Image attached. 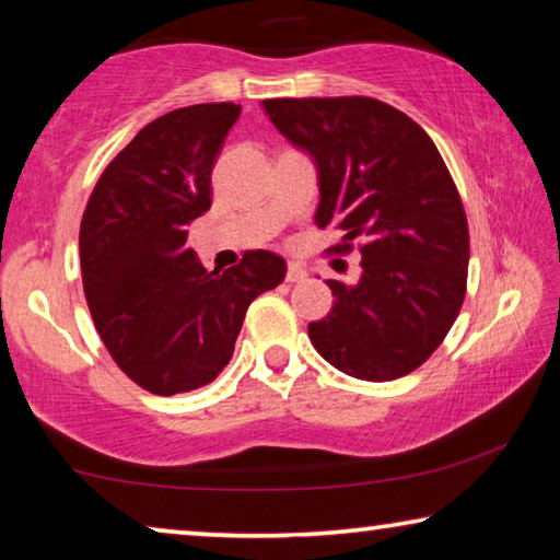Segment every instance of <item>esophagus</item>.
<instances>
[{"instance_id": "1", "label": "esophagus", "mask_w": 560, "mask_h": 560, "mask_svg": "<svg viewBox=\"0 0 560 560\" xmlns=\"http://www.w3.org/2000/svg\"><path fill=\"white\" fill-rule=\"evenodd\" d=\"M303 279H306V269H303L301 264H296V261H289L287 281H289V283H296V281H303Z\"/></svg>"}]
</instances>
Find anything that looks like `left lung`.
<instances>
[{"label": "left lung", "instance_id": "8db88e82", "mask_svg": "<svg viewBox=\"0 0 560 560\" xmlns=\"http://www.w3.org/2000/svg\"><path fill=\"white\" fill-rule=\"evenodd\" d=\"M291 145L314 158L316 224L360 246L353 287L328 281L334 308L308 324L340 373L385 383L412 373L457 318L467 293V214L432 138L402 110L363 96L261 101Z\"/></svg>", "mask_w": 560, "mask_h": 560}]
</instances>
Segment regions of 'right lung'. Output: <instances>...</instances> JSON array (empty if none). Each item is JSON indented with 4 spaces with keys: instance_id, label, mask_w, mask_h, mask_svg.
<instances>
[{
    "instance_id": "obj_1",
    "label": "right lung",
    "mask_w": 560,
    "mask_h": 560,
    "mask_svg": "<svg viewBox=\"0 0 560 560\" xmlns=\"http://www.w3.org/2000/svg\"><path fill=\"white\" fill-rule=\"evenodd\" d=\"M234 103L170 110L113 158L81 220L83 291L103 346L132 383L177 395L230 363L246 308L287 277L279 254L246 252L207 271L187 224L212 205V167L240 118Z\"/></svg>"
}]
</instances>
